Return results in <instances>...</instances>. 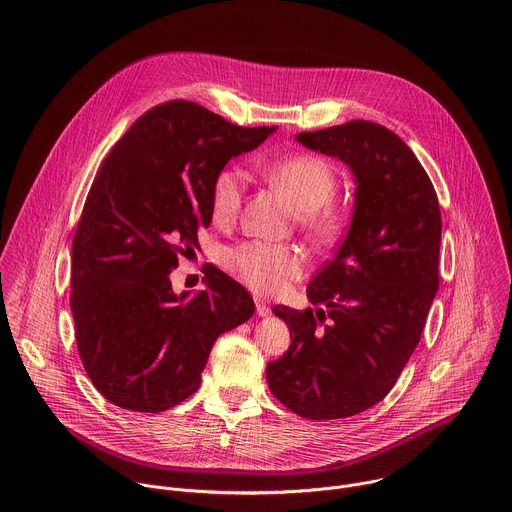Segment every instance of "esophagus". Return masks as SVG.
Instances as JSON below:
<instances>
[{
	"label": "esophagus",
	"instance_id": "esophagus-1",
	"mask_svg": "<svg viewBox=\"0 0 512 512\" xmlns=\"http://www.w3.org/2000/svg\"><path fill=\"white\" fill-rule=\"evenodd\" d=\"M255 309H257V315H261V317H265V315L271 313L269 305H267L263 299H255Z\"/></svg>",
	"mask_w": 512,
	"mask_h": 512
}]
</instances>
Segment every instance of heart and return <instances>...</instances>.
I'll return each instance as SVG.
<instances>
[{
  "label": "heart",
  "mask_w": 512,
  "mask_h": 512,
  "mask_svg": "<svg viewBox=\"0 0 512 512\" xmlns=\"http://www.w3.org/2000/svg\"><path fill=\"white\" fill-rule=\"evenodd\" d=\"M265 177L283 191L299 213L303 231L319 245L333 243L342 233L344 219L329 203L337 193L335 168L317 154H291L267 162ZM247 175L241 166H225L211 185V215L215 223H231L243 203ZM223 267L261 295L283 293L301 279L307 263L301 251L267 241H245L221 253Z\"/></svg>",
  "instance_id": "heart-1"
}]
</instances>
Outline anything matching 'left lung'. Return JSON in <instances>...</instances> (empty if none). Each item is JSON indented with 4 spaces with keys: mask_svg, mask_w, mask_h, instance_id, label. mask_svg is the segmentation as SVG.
<instances>
[{
    "mask_svg": "<svg viewBox=\"0 0 512 512\" xmlns=\"http://www.w3.org/2000/svg\"><path fill=\"white\" fill-rule=\"evenodd\" d=\"M295 138L344 160L358 187L346 239L307 287L315 309L273 307L291 346L267 364V384L301 418H348L388 396L420 342L440 283V207L416 154L382 124Z\"/></svg>",
    "mask_w": 512,
    "mask_h": 512,
    "instance_id": "obj_1",
    "label": "left lung"
}]
</instances>
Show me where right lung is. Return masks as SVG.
<instances>
[{"mask_svg":"<svg viewBox=\"0 0 512 512\" xmlns=\"http://www.w3.org/2000/svg\"><path fill=\"white\" fill-rule=\"evenodd\" d=\"M275 126L245 128L187 100L142 114L98 168L72 241L78 354L114 406L164 412L199 390L215 339L255 303L217 267L177 295L168 275L211 225V185Z\"/></svg>","mask_w":512,"mask_h":512,"instance_id":"obj_1","label":"right lung"}]
</instances>
